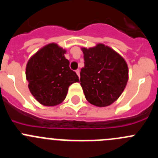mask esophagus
I'll list each match as a JSON object with an SVG mask.
<instances>
[{
  "mask_svg": "<svg viewBox=\"0 0 158 158\" xmlns=\"http://www.w3.org/2000/svg\"><path fill=\"white\" fill-rule=\"evenodd\" d=\"M76 73L77 74V76L80 77V69H77L76 70Z\"/></svg>",
  "mask_w": 158,
  "mask_h": 158,
  "instance_id": "esophagus-1",
  "label": "esophagus"
}]
</instances>
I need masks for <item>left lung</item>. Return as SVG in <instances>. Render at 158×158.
<instances>
[{
    "label": "left lung",
    "instance_id": "obj_1",
    "mask_svg": "<svg viewBox=\"0 0 158 158\" xmlns=\"http://www.w3.org/2000/svg\"><path fill=\"white\" fill-rule=\"evenodd\" d=\"M85 66L81 69V85L85 98L99 107L115 102L128 80V68L122 56L102 44L82 48Z\"/></svg>",
    "mask_w": 158,
    "mask_h": 158
}]
</instances>
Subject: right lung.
I'll return each instance as SVG.
<instances>
[{
    "label": "right lung",
    "mask_w": 158,
    "mask_h": 158,
    "mask_svg": "<svg viewBox=\"0 0 158 158\" xmlns=\"http://www.w3.org/2000/svg\"><path fill=\"white\" fill-rule=\"evenodd\" d=\"M65 53L66 50L52 43L40 49L27 63L26 77L29 89L42 105L52 106L61 103L69 85L79 81L69 68Z\"/></svg>",
    "instance_id": "obj_1"
}]
</instances>
